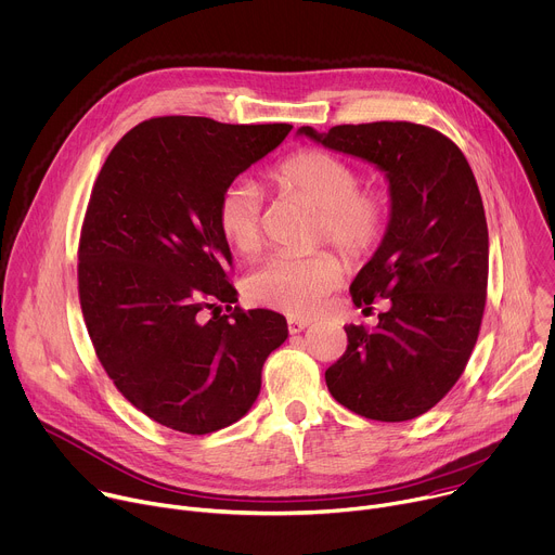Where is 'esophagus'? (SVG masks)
<instances>
[{
    "label": "esophagus",
    "mask_w": 555,
    "mask_h": 555,
    "mask_svg": "<svg viewBox=\"0 0 555 555\" xmlns=\"http://www.w3.org/2000/svg\"><path fill=\"white\" fill-rule=\"evenodd\" d=\"M312 321L310 319H304V317H288V332L291 335H297V332L306 330Z\"/></svg>",
    "instance_id": "34e87169"
}]
</instances>
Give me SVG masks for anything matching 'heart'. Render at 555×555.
Masks as SVG:
<instances>
[{
	"instance_id": "b5f03b06",
	"label": "heart",
	"mask_w": 555,
	"mask_h": 555,
	"mask_svg": "<svg viewBox=\"0 0 555 555\" xmlns=\"http://www.w3.org/2000/svg\"><path fill=\"white\" fill-rule=\"evenodd\" d=\"M273 181L319 209L317 236L337 245L350 260L372 254L387 230V198L376 190H363L354 166L341 157L306 149L280 162ZM262 203L254 183L236 179L228 183L216 203L220 236L238 254L251 256L262 247ZM344 278L341 260L330 251L310 256L275 254L260 262L245 280L247 295L269 308L288 314L314 312L327 293Z\"/></svg>"
}]
</instances>
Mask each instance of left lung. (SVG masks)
Masks as SVG:
<instances>
[{"instance_id": "obj_1", "label": "left lung", "mask_w": 555, "mask_h": 555, "mask_svg": "<svg viewBox=\"0 0 555 555\" xmlns=\"http://www.w3.org/2000/svg\"><path fill=\"white\" fill-rule=\"evenodd\" d=\"M297 135L374 164L389 183V223L380 247L350 291L376 327L346 325L348 350L325 385L350 411L380 422L413 420L460 380L486 308L488 223L464 153L413 122L341 125Z\"/></svg>"}]
</instances>
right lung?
I'll return each instance as SVG.
<instances>
[{
  "label": "right lung",
  "instance_id": "1",
  "mask_svg": "<svg viewBox=\"0 0 555 555\" xmlns=\"http://www.w3.org/2000/svg\"><path fill=\"white\" fill-rule=\"evenodd\" d=\"M291 129L153 118L114 146L91 190L78 247L87 332L118 391L172 430L238 422L260 393L267 357L288 337L280 312L232 306L216 203Z\"/></svg>",
  "mask_w": 555,
  "mask_h": 555
}]
</instances>
